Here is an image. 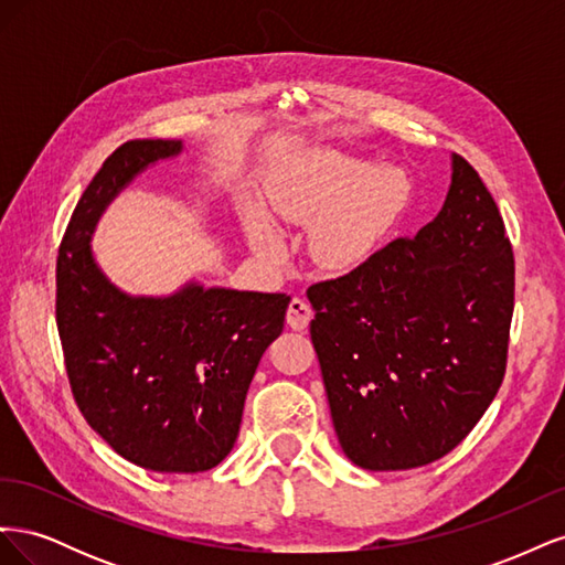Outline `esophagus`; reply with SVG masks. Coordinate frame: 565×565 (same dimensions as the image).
I'll return each instance as SVG.
<instances>
[{"instance_id":"obj_1","label":"esophagus","mask_w":565,"mask_h":565,"mask_svg":"<svg viewBox=\"0 0 565 565\" xmlns=\"http://www.w3.org/2000/svg\"><path fill=\"white\" fill-rule=\"evenodd\" d=\"M313 318V311L311 306L306 303L303 299L295 297L292 301H289V309H287V324L292 330H306L309 328V320Z\"/></svg>"}]
</instances>
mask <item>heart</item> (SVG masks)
Instances as JSON below:
<instances>
[{
  "mask_svg": "<svg viewBox=\"0 0 565 565\" xmlns=\"http://www.w3.org/2000/svg\"><path fill=\"white\" fill-rule=\"evenodd\" d=\"M409 198L398 167L324 152L273 198V212L292 224H311L309 252L324 268H349L377 247ZM249 243L262 259L278 264L287 252L280 231L266 218L249 224Z\"/></svg>",
  "mask_w": 565,
  "mask_h": 565,
  "instance_id": "b5f03b06",
  "label": "heart"
}]
</instances>
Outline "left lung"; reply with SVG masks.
<instances>
[{"label":"left lung","instance_id":"8db88e82","mask_svg":"<svg viewBox=\"0 0 565 565\" xmlns=\"http://www.w3.org/2000/svg\"><path fill=\"white\" fill-rule=\"evenodd\" d=\"M341 450L370 471L431 465L483 417L507 370L514 252L476 169L452 156L438 216L309 287Z\"/></svg>","mask_w":565,"mask_h":565}]
</instances>
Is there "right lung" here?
Instances as JSON below:
<instances>
[{
    "label": "right lung",
    "instance_id": "add662e5",
    "mask_svg": "<svg viewBox=\"0 0 565 565\" xmlns=\"http://www.w3.org/2000/svg\"><path fill=\"white\" fill-rule=\"evenodd\" d=\"M181 150L174 139L119 146L82 193L56 262V324L79 413L119 457L160 473L207 471L233 450L256 365L289 303L200 282L131 297L98 268L100 214L146 167Z\"/></svg>",
    "mask_w": 565,
    "mask_h": 565
}]
</instances>
